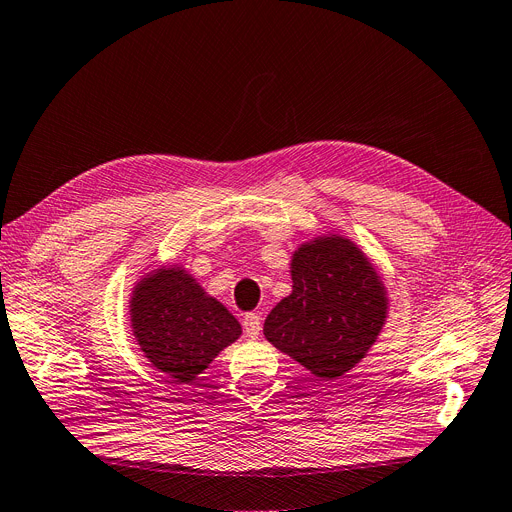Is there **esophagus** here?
Listing matches in <instances>:
<instances>
[{
	"label": "esophagus",
	"instance_id": "esophagus-1",
	"mask_svg": "<svg viewBox=\"0 0 512 512\" xmlns=\"http://www.w3.org/2000/svg\"><path fill=\"white\" fill-rule=\"evenodd\" d=\"M243 329H246V335L248 337H258L260 335V331H262V319H260V314H256V312H248L246 316H243Z\"/></svg>",
	"mask_w": 512,
	"mask_h": 512
}]
</instances>
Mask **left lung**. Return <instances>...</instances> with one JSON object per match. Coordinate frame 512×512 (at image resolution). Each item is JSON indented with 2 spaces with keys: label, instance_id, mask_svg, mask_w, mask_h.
Listing matches in <instances>:
<instances>
[{
  "label": "left lung",
  "instance_id": "obj_1",
  "mask_svg": "<svg viewBox=\"0 0 512 512\" xmlns=\"http://www.w3.org/2000/svg\"><path fill=\"white\" fill-rule=\"evenodd\" d=\"M291 294L264 321V337L319 381L352 371L377 342L387 291L371 260L342 235H321L291 256Z\"/></svg>",
  "mask_w": 512,
  "mask_h": 512
}]
</instances>
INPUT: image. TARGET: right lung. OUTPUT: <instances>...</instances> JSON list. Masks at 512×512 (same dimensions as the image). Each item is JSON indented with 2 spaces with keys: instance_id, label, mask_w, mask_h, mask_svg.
Masks as SVG:
<instances>
[{
  "instance_id": "1",
  "label": "right lung",
  "mask_w": 512,
  "mask_h": 512,
  "mask_svg": "<svg viewBox=\"0 0 512 512\" xmlns=\"http://www.w3.org/2000/svg\"><path fill=\"white\" fill-rule=\"evenodd\" d=\"M129 314L143 356L179 383L196 379L241 335L235 316L177 264L137 281Z\"/></svg>"
}]
</instances>
